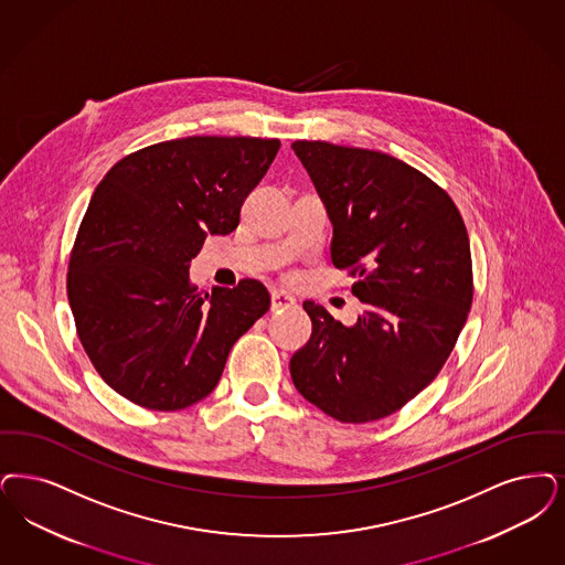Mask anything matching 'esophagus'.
<instances>
[{
    "label": "esophagus",
    "instance_id": "esophagus-1",
    "mask_svg": "<svg viewBox=\"0 0 565 565\" xmlns=\"http://www.w3.org/2000/svg\"><path fill=\"white\" fill-rule=\"evenodd\" d=\"M296 305V298L292 294L281 292V290H273L271 309L273 311H281V309H290Z\"/></svg>",
    "mask_w": 565,
    "mask_h": 565
}]
</instances>
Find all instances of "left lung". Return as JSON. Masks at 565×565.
<instances>
[{"label": "left lung", "instance_id": "obj_1", "mask_svg": "<svg viewBox=\"0 0 565 565\" xmlns=\"http://www.w3.org/2000/svg\"><path fill=\"white\" fill-rule=\"evenodd\" d=\"M334 225L332 263L355 277L347 328L305 300L313 332L290 360L298 393L340 423H372L435 381L473 302L465 221L427 174L381 151L296 140Z\"/></svg>", "mask_w": 565, "mask_h": 565}]
</instances>
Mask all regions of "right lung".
<instances>
[{
	"instance_id": "right-lung-1",
	"label": "right lung",
	"mask_w": 565,
	"mask_h": 565,
	"mask_svg": "<svg viewBox=\"0 0 565 565\" xmlns=\"http://www.w3.org/2000/svg\"><path fill=\"white\" fill-rule=\"evenodd\" d=\"M281 142L189 136L119 159L98 182L71 249L67 296L100 379L132 404L174 412L214 391L231 347L271 305L267 288L198 290L205 233L239 225Z\"/></svg>"
}]
</instances>
